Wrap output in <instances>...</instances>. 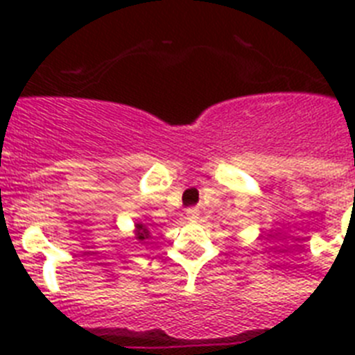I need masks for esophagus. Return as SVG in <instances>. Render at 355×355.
Here are the masks:
<instances>
[{"label": "esophagus", "instance_id": "1", "mask_svg": "<svg viewBox=\"0 0 355 355\" xmlns=\"http://www.w3.org/2000/svg\"><path fill=\"white\" fill-rule=\"evenodd\" d=\"M197 216H199V209H197V208L187 209V218H188V220H196Z\"/></svg>", "mask_w": 355, "mask_h": 355}]
</instances>
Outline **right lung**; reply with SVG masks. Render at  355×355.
Wrapping results in <instances>:
<instances>
[{
    "label": "right lung",
    "mask_w": 355,
    "mask_h": 355,
    "mask_svg": "<svg viewBox=\"0 0 355 355\" xmlns=\"http://www.w3.org/2000/svg\"><path fill=\"white\" fill-rule=\"evenodd\" d=\"M135 227H137V231H135V238L139 241H146L147 238H149V229H147L146 224H142V222H139V224H135Z\"/></svg>",
    "instance_id": "obj_1"
}]
</instances>
